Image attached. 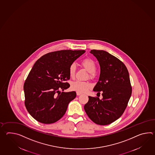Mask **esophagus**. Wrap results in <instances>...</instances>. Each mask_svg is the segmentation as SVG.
<instances>
[{
    "label": "esophagus",
    "mask_w": 155,
    "mask_h": 155,
    "mask_svg": "<svg viewBox=\"0 0 155 155\" xmlns=\"http://www.w3.org/2000/svg\"><path fill=\"white\" fill-rule=\"evenodd\" d=\"M76 93H77V96H79V95L82 94V93H81V92H76Z\"/></svg>",
    "instance_id": "1"
}]
</instances>
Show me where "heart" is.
<instances>
[{
    "label": "heart",
    "mask_w": 155,
    "mask_h": 155,
    "mask_svg": "<svg viewBox=\"0 0 155 155\" xmlns=\"http://www.w3.org/2000/svg\"><path fill=\"white\" fill-rule=\"evenodd\" d=\"M81 65L90 73V77H92L94 76V72L96 71V65L92 59L90 58L83 59L81 62ZM76 72V64L73 63L70 65L69 68V74L71 78H73L75 76ZM91 86V83L88 82L76 81L72 83L71 89L81 93H84L90 89Z\"/></svg>",
    "instance_id": "b5f03b06"
}]
</instances>
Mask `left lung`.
I'll list each match as a JSON object with an SVG mask.
<instances>
[{
  "mask_svg": "<svg viewBox=\"0 0 155 155\" xmlns=\"http://www.w3.org/2000/svg\"><path fill=\"white\" fill-rule=\"evenodd\" d=\"M100 64L98 82L93 91L102 95L89 96L84 106L90 119L95 124L107 125L117 120L124 114L131 97L132 87L126 67L120 59L102 50H91Z\"/></svg>",
  "mask_w": 155,
  "mask_h": 155,
  "instance_id": "1",
  "label": "left lung"
}]
</instances>
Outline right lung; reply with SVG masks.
Returning a JSON list of instances; mask_svg holds the SVG:
<instances>
[{"label": "right lung", "mask_w": 155, "mask_h": 155, "mask_svg": "<svg viewBox=\"0 0 155 155\" xmlns=\"http://www.w3.org/2000/svg\"><path fill=\"white\" fill-rule=\"evenodd\" d=\"M86 52L62 50L43 55L33 66L24 84L25 105L35 120L54 123L65 114L76 92L63 91L69 87V66Z\"/></svg>", "instance_id": "1"}]
</instances>
